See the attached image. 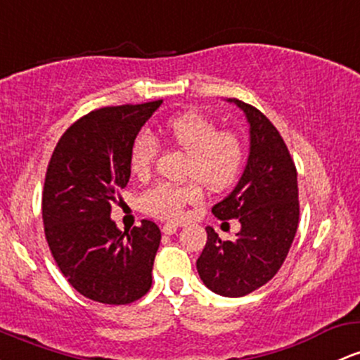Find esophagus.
I'll return each instance as SVG.
<instances>
[{"instance_id": "1", "label": "esophagus", "mask_w": 360, "mask_h": 360, "mask_svg": "<svg viewBox=\"0 0 360 360\" xmlns=\"http://www.w3.org/2000/svg\"><path fill=\"white\" fill-rule=\"evenodd\" d=\"M177 229H179V225H176V224H164V225H162V232H164V234H167V236L176 234Z\"/></svg>"}]
</instances>
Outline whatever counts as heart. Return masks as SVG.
<instances>
[{
    "label": "heart",
    "mask_w": 360,
    "mask_h": 360,
    "mask_svg": "<svg viewBox=\"0 0 360 360\" xmlns=\"http://www.w3.org/2000/svg\"><path fill=\"white\" fill-rule=\"evenodd\" d=\"M164 136L188 155L186 176L195 177L186 184L160 183L147 189L140 198L141 210L153 217L176 220L188 205L201 200L200 183L220 191L238 179L244 162V147L231 131H219V126L200 112H184L164 124ZM157 155V140L140 133L129 147V167L138 177L152 172Z\"/></svg>",
    "instance_id": "obj_1"
}]
</instances>
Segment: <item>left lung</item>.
<instances>
[{"label": "left lung", "mask_w": 360, "mask_h": 360, "mask_svg": "<svg viewBox=\"0 0 360 360\" xmlns=\"http://www.w3.org/2000/svg\"><path fill=\"white\" fill-rule=\"evenodd\" d=\"M227 102L246 116L250 153L238 184L212 212L220 220L238 219L240 231L222 240L207 227L196 270L215 294L243 297L270 282L285 262L299 224L297 172L270 120L238 98Z\"/></svg>", "instance_id": "8db88e82"}]
</instances>
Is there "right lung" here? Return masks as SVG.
Returning a JSON list of instances; mask_svg holds the SVG:
<instances>
[{
	"instance_id": "1",
	"label": "right lung",
	"mask_w": 360,
	"mask_h": 360,
	"mask_svg": "<svg viewBox=\"0 0 360 360\" xmlns=\"http://www.w3.org/2000/svg\"><path fill=\"white\" fill-rule=\"evenodd\" d=\"M162 101L92 110L58 141L47 167L42 219L49 250L75 290L102 304H129L152 285L160 229L120 231L114 196L128 184L129 147Z\"/></svg>"
}]
</instances>
